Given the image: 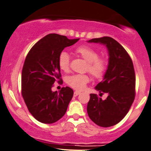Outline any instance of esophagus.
<instances>
[{
  "label": "esophagus",
  "mask_w": 151,
  "mask_h": 151,
  "mask_svg": "<svg viewBox=\"0 0 151 151\" xmlns=\"http://www.w3.org/2000/svg\"><path fill=\"white\" fill-rule=\"evenodd\" d=\"M80 93V92H79V91H74V93H73V96H78Z\"/></svg>",
  "instance_id": "obj_1"
}]
</instances>
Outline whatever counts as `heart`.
<instances>
[{
  "label": "heart",
  "mask_w": 151,
  "mask_h": 151,
  "mask_svg": "<svg viewBox=\"0 0 151 151\" xmlns=\"http://www.w3.org/2000/svg\"><path fill=\"white\" fill-rule=\"evenodd\" d=\"M75 52L87 62L86 70L95 79H102L104 77L107 68V61L103 57H99V53L92 47L83 45L77 47ZM58 65L60 69L67 72L70 68V55L68 52L62 51L58 57ZM90 78L85 74H74L68 76L66 83L73 89L81 91L89 83Z\"/></svg>",
  "instance_id": "obj_1"
}]
</instances>
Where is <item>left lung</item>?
Wrapping results in <instances>:
<instances>
[{"instance_id": "obj_1", "label": "left lung", "mask_w": 151, "mask_h": 151, "mask_svg": "<svg viewBox=\"0 0 151 151\" xmlns=\"http://www.w3.org/2000/svg\"><path fill=\"white\" fill-rule=\"evenodd\" d=\"M101 43L109 51V64L103 81L95 89L100 96L107 93L105 100L95 93L90 94L87 113L91 120L101 127L113 126L128 112L135 98V73L128 52L118 42L109 37L89 40Z\"/></svg>"}]
</instances>
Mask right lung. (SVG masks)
Instances as JSON below:
<instances>
[{
	"mask_svg": "<svg viewBox=\"0 0 151 151\" xmlns=\"http://www.w3.org/2000/svg\"><path fill=\"white\" fill-rule=\"evenodd\" d=\"M80 39L49 34L38 41L25 58L21 73V93L30 114L41 123H53L65 114L73 89L62 87L52 91L55 82L63 83L58 57L64 48Z\"/></svg>",
	"mask_w": 151,
	"mask_h": 151,
	"instance_id": "add662e5",
	"label": "right lung"
}]
</instances>
